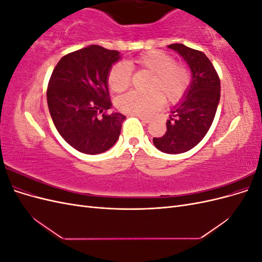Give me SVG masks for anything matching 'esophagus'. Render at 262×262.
<instances>
[{
  "mask_svg": "<svg viewBox=\"0 0 262 262\" xmlns=\"http://www.w3.org/2000/svg\"><path fill=\"white\" fill-rule=\"evenodd\" d=\"M140 120H142L143 122H145V123H148L149 122V119L148 118H146V117H143V116H137Z\"/></svg>",
  "mask_w": 262,
  "mask_h": 262,
  "instance_id": "esophagus-1",
  "label": "esophagus"
}]
</instances>
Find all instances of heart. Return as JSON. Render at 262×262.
<instances>
[{"instance_id": "heart-1", "label": "heart", "mask_w": 262, "mask_h": 262, "mask_svg": "<svg viewBox=\"0 0 262 262\" xmlns=\"http://www.w3.org/2000/svg\"><path fill=\"white\" fill-rule=\"evenodd\" d=\"M130 69L145 70L153 74V78L147 89L150 93L130 92L117 98L116 106L124 114L149 116L162 107L163 98L167 102L180 100L190 83V73L186 67L176 63L170 54L150 50L114 66L108 74L110 90L121 93L128 89L131 82Z\"/></svg>"}]
</instances>
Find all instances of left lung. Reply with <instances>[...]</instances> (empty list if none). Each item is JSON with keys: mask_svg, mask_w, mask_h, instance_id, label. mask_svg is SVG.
<instances>
[{"mask_svg": "<svg viewBox=\"0 0 262 262\" xmlns=\"http://www.w3.org/2000/svg\"><path fill=\"white\" fill-rule=\"evenodd\" d=\"M191 71V82L179 104L170 109L166 122L167 131L154 138L157 149L167 154H180L193 148L208 133L215 117L221 96L220 78L212 62L203 52L182 43H172Z\"/></svg>", "mask_w": 262, "mask_h": 262, "instance_id": "obj_1", "label": "left lung"}]
</instances>
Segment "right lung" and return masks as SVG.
I'll return each instance as SVG.
<instances>
[{"instance_id":"right-lung-1","label":"right lung","mask_w":262,"mask_h":262,"mask_svg":"<svg viewBox=\"0 0 262 262\" xmlns=\"http://www.w3.org/2000/svg\"><path fill=\"white\" fill-rule=\"evenodd\" d=\"M121 54L97 45L64 55L55 66L47 90L53 123L71 146L84 154L113 147L125 120L122 114H102L112 108L108 74Z\"/></svg>"}]
</instances>
